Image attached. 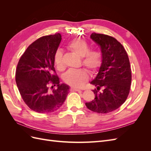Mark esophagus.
Wrapping results in <instances>:
<instances>
[{"label": "esophagus", "instance_id": "34e87169", "mask_svg": "<svg viewBox=\"0 0 151 151\" xmlns=\"http://www.w3.org/2000/svg\"><path fill=\"white\" fill-rule=\"evenodd\" d=\"M70 91H81L79 89H77V88H70Z\"/></svg>", "mask_w": 151, "mask_h": 151}]
</instances>
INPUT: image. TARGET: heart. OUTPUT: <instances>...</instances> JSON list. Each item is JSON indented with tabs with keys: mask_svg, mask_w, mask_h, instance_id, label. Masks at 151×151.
I'll use <instances>...</instances> for the list:
<instances>
[{
	"mask_svg": "<svg viewBox=\"0 0 151 151\" xmlns=\"http://www.w3.org/2000/svg\"><path fill=\"white\" fill-rule=\"evenodd\" d=\"M67 48L77 56L81 58L82 64L88 68L91 74H94L101 67L103 62L101 52L97 49H89V45L83 39H76L68 43ZM53 61L57 69H64L63 63V53L60 49L57 50L53 55ZM65 83L74 88L83 86L89 79L88 72L85 68L69 70L63 75Z\"/></svg>",
	"mask_w": 151,
	"mask_h": 151,
	"instance_id": "b5f03b06",
	"label": "heart"
}]
</instances>
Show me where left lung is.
<instances>
[{
    "instance_id": "8db88e82",
    "label": "left lung",
    "mask_w": 151,
    "mask_h": 151,
    "mask_svg": "<svg viewBox=\"0 0 151 151\" xmlns=\"http://www.w3.org/2000/svg\"><path fill=\"white\" fill-rule=\"evenodd\" d=\"M91 38L101 48L103 62L91 82L96 87L93 91L95 98L86 106L94 112L108 113L120 107L129 96L132 81L129 58L123 45L112 36L93 33Z\"/></svg>"
}]
</instances>
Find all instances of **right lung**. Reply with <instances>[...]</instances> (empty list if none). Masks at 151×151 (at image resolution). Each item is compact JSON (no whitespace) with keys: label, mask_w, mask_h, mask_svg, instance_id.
<instances>
[{"label":"right lung","mask_w":151,"mask_h":151,"mask_svg":"<svg viewBox=\"0 0 151 151\" xmlns=\"http://www.w3.org/2000/svg\"><path fill=\"white\" fill-rule=\"evenodd\" d=\"M62 40L57 33L44 36L27 48L16 71V82L25 104L32 110L52 113L65 102L69 87L59 84L54 68L53 55ZM57 85L58 88H53Z\"/></svg>","instance_id":"obj_1"}]
</instances>
